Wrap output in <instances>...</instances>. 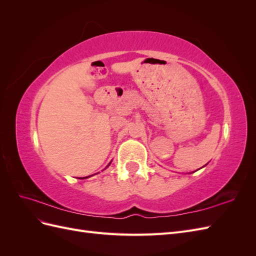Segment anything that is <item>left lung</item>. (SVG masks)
I'll list each match as a JSON object with an SVG mask.
<instances>
[{
	"mask_svg": "<svg viewBox=\"0 0 256 256\" xmlns=\"http://www.w3.org/2000/svg\"><path fill=\"white\" fill-rule=\"evenodd\" d=\"M192 173H193V172H192Z\"/></svg>",
	"mask_w": 256,
	"mask_h": 256,
	"instance_id": "left-lung-1",
	"label": "left lung"
}]
</instances>
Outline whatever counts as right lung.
Returning a JSON list of instances; mask_svg holds the SVG:
<instances>
[{
	"instance_id": "obj_1",
	"label": "right lung",
	"mask_w": 256,
	"mask_h": 256,
	"mask_svg": "<svg viewBox=\"0 0 256 256\" xmlns=\"http://www.w3.org/2000/svg\"><path fill=\"white\" fill-rule=\"evenodd\" d=\"M110 164H111V162H110V164H108V166H106V168H108V166H109ZM90 176H92V175H90ZM90 176H86V177H82V178H81V180H84V178H88V177H90Z\"/></svg>"
}]
</instances>
